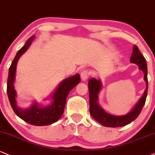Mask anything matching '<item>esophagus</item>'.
I'll list each match as a JSON object with an SVG mask.
<instances>
[{
  "label": "esophagus",
  "instance_id": "34e87169",
  "mask_svg": "<svg viewBox=\"0 0 155 155\" xmlns=\"http://www.w3.org/2000/svg\"><path fill=\"white\" fill-rule=\"evenodd\" d=\"M89 76H90V73L87 70L83 71L81 73V78L82 81H87V80L89 79Z\"/></svg>",
  "mask_w": 155,
  "mask_h": 155
}]
</instances>
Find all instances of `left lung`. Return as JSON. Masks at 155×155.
<instances>
[{"mask_svg": "<svg viewBox=\"0 0 155 155\" xmlns=\"http://www.w3.org/2000/svg\"><path fill=\"white\" fill-rule=\"evenodd\" d=\"M130 62L137 64L139 67V69L142 71L144 74L143 79L146 81L147 87L142 96L127 114L118 116V115H113L106 113L98 103L99 94H100L102 87L101 81L100 79H96L95 78H92L89 80V112L94 120L106 127H120V126H124L131 124L132 121L135 120L140 114L145 102H146L147 90H148L147 66L146 60L142 55V54L141 53V52L139 51L137 45L134 46L133 53H132L131 57L130 58Z\"/></svg>", "mask_w": 155, "mask_h": 155, "instance_id": "left-lung-1", "label": "left lung"}]
</instances>
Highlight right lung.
<instances>
[{"label":"right lung","instance_id":"obj_1","mask_svg":"<svg viewBox=\"0 0 155 155\" xmlns=\"http://www.w3.org/2000/svg\"><path fill=\"white\" fill-rule=\"evenodd\" d=\"M34 39L35 36H31L30 38L28 39L25 45L18 50L14 59L13 60L8 71L7 94L13 110L17 116L25 122L34 126H48L55 123L62 116L66 105L67 96L69 94L70 91L81 81V79L79 74H76L63 80L53 94L50 95V98L52 101L50 105L42 106L39 105L37 102H35L28 108L18 107L16 104V92L14 85L16 76V65L18 59L27 51L32 43Z\"/></svg>","mask_w":155,"mask_h":155}]
</instances>
